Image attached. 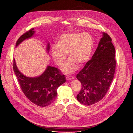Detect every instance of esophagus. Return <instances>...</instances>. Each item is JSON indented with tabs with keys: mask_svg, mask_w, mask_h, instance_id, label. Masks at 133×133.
<instances>
[{
	"mask_svg": "<svg viewBox=\"0 0 133 133\" xmlns=\"http://www.w3.org/2000/svg\"><path fill=\"white\" fill-rule=\"evenodd\" d=\"M74 76H67V77H66V79H67V80H72V79H74Z\"/></svg>",
	"mask_w": 133,
	"mask_h": 133,
	"instance_id": "esophagus-1",
	"label": "esophagus"
}]
</instances>
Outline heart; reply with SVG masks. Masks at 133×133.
Wrapping results in <instances>:
<instances>
[{"label":"heart","instance_id":"obj_1","mask_svg":"<svg viewBox=\"0 0 133 133\" xmlns=\"http://www.w3.org/2000/svg\"><path fill=\"white\" fill-rule=\"evenodd\" d=\"M94 41L88 33L75 32L62 34L57 41V46L52 48L53 59L58 66H61L68 54L70 59L63 68L66 73H72L89 60L93 48Z\"/></svg>","mask_w":133,"mask_h":133}]
</instances>
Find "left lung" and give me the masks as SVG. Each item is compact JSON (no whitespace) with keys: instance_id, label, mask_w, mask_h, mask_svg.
<instances>
[{"instance_id":"1","label":"left lung","mask_w":133,"mask_h":133,"mask_svg":"<svg viewBox=\"0 0 133 133\" xmlns=\"http://www.w3.org/2000/svg\"><path fill=\"white\" fill-rule=\"evenodd\" d=\"M111 41L107 33H103L92 59L76 75L81 83L76 99L83 105H92L102 100L113 81L116 60L115 50Z\"/></svg>"}]
</instances>
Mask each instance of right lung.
Masks as SVG:
<instances>
[{"instance_id":"add662e5","label":"right lung","mask_w":133,"mask_h":133,"mask_svg":"<svg viewBox=\"0 0 133 133\" xmlns=\"http://www.w3.org/2000/svg\"><path fill=\"white\" fill-rule=\"evenodd\" d=\"M34 29H31L21 36L16 46L33 36ZM47 50H50V44ZM13 68L18 80L21 89L27 98L34 104L40 107H46L53 103L57 96L58 88L66 81L65 75L59 69L48 66L44 73L36 78H29L23 75L16 66L13 59Z\"/></svg>"}]
</instances>
